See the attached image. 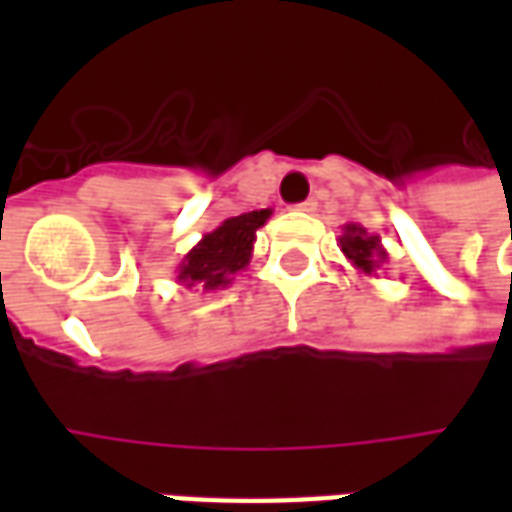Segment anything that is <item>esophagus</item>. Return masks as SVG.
<instances>
[{
  "mask_svg": "<svg viewBox=\"0 0 512 512\" xmlns=\"http://www.w3.org/2000/svg\"><path fill=\"white\" fill-rule=\"evenodd\" d=\"M296 211L315 213V211H318V202H315V200H304V202H299V205H296Z\"/></svg>",
  "mask_w": 512,
  "mask_h": 512,
  "instance_id": "34e87169",
  "label": "esophagus"
}]
</instances>
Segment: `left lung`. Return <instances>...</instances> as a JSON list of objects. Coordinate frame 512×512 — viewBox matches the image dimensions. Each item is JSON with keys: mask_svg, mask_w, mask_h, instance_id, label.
<instances>
[{"mask_svg": "<svg viewBox=\"0 0 512 512\" xmlns=\"http://www.w3.org/2000/svg\"><path fill=\"white\" fill-rule=\"evenodd\" d=\"M340 249H343V255L348 257V263H351L359 274H365V277H376L378 268L389 260L384 244H381V238L373 233H367L362 224L354 222L343 227Z\"/></svg>", "mask_w": 512, "mask_h": 512, "instance_id": "obj_1", "label": "left lung"}]
</instances>
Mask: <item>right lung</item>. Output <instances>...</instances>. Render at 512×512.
<instances>
[{
  "mask_svg": "<svg viewBox=\"0 0 512 512\" xmlns=\"http://www.w3.org/2000/svg\"><path fill=\"white\" fill-rule=\"evenodd\" d=\"M268 216H271V208L230 216L213 233L202 235L200 241L191 246L180 260V285L183 288L197 285L202 293L230 288L235 274H241L249 266L257 241V230L268 222Z\"/></svg>",
  "mask_w": 512,
  "mask_h": 512,
  "instance_id": "1",
  "label": "right lung"
}]
</instances>
